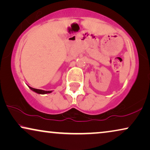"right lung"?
<instances>
[{"instance_id":"obj_1","label":"right lung","mask_w":150,"mask_h":150,"mask_svg":"<svg viewBox=\"0 0 150 150\" xmlns=\"http://www.w3.org/2000/svg\"><path fill=\"white\" fill-rule=\"evenodd\" d=\"M29 88L31 90V91H33V92H35V93H36L38 94H42V95H44V94H47V93H51V91H43V90H40V89H36V88H31L29 86Z\"/></svg>"}]
</instances>
